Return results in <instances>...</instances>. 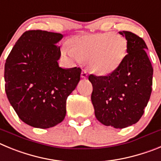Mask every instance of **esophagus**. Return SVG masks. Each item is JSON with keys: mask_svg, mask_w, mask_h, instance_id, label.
I'll list each match as a JSON object with an SVG mask.
<instances>
[{"mask_svg": "<svg viewBox=\"0 0 161 161\" xmlns=\"http://www.w3.org/2000/svg\"><path fill=\"white\" fill-rule=\"evenodd\" d=\"M88 76V73L87 70H82V73H81V77L83 78V79H86Z\"/></svg>", "mask_w": 161, "mask_h": 161, "instance_id": "obj_1", "label": "esophagus"}]
</instances>
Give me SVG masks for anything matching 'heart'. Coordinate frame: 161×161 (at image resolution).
<instances>
[{"instance_id":"heart-1","label":"heart","mask_w":161,"mask_h":161,"mask_svg":"<svg viewBox=\"0 0 161 161\" xmlns=\"http://www.w3.org/2000/svg\"><path fill=\"white\" fill-rule=\"evenodd\" d=\"M127 41L111 32L77 36L68 42L63 51L75 60L88 61L90 68L98 75L115 70L127 54Z\"/></svg>"}]
</instances>
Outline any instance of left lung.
Returning a JSON list of instances; mask_svg holds the SVG:
<instances>
[{
    "label": "left lung",
    "instance_id": "left-lung-1",
    "mask_svg": "<svg viewBox=\"0 0 161 161\" xmlns=\"http://www.w3.org/2000/svg\"><path fill=\"white\" fill-rule=\"evenodd\" d=\"M127 41V54L106 76L90 75L91 101L97 119L106 126L124 128L140 120L153 90V68L146 43L129 31L119 32Z\"/></svg>",
    "mask_w": 161,
    "mask_h": 161
}]
</instances>
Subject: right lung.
I'll use <instances>...</instances> for the list:
<instances>
[{"label":"right lung","instance_id":"1","mask_svg":"<svg viewBox=\"0 0 161 161\" xmlns=\"http://www.w3.org/2000/svg\"><path fill=\"white\" fill-rule=\"evenodd\" d=\"M63 34L27 30L20 37L5 64L7 98L28 125L49 128L66 116L67 97L80 80L79 67L58 66Z\"/></svg>","mask_w":161,"mask_h":161}]
</instances>
